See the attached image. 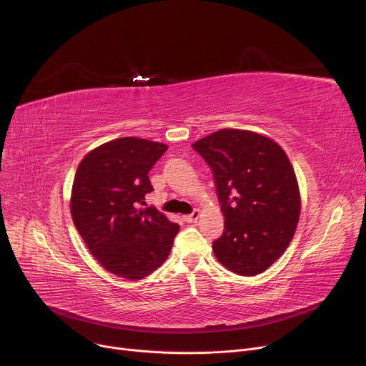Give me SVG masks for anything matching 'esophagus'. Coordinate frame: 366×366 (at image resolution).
Segmentation results:
<instances>
[{
    "instance_id": "1",
    "label": "esophagus",
    "mask_w": 366,
    "mask_h": 366,
    "mask_svg": "<svg viewBox=\"0 0 366 366\" xmlns=\"http://www.w3.org/2000/svg\"><path fill=\"white\" fill-rule=\"evenodd\" d=\"M200 210H194V212L193 214H191V215H185L184 217V221L185 222H188V224H193V222H197V219L200 218Z\"/></svg>"
}]
</instances>
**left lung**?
I'll return each mask as SVG.
<instances>
[{
  "label": "left lung",
  "mask_w": 366,
  "mask_h": 366,
  "mask_svg": "<svg viewBox=\"0 0 366 366\" xmlns=\"http://www.w3.org/2000/svg\"><path fill=\"white\" fill-rule=\"evenodd\" d=\"M193 148L214 170L224 233L217 259L239 276H257L290 246L301 212L300 187L285 149L265 134L221 129Z\"/></svg>",
  "instance_id": "obj_1"
}]
</instances>
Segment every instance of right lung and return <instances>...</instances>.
Returning <instances> with one entry per match:
<instances>
[{
    "mask_svg": "<svg viewBox=\"0 0 366 366\" xmlns=\"http://www.w3.org/2000/svg\"><path fill=\"white\" fill-rule=\"evenodd\" d=\"M167 149L142 138H120L89 151L75 172L71 217L90 254L107 272L139 280L167 259L179 225L142 207L152 189L148 172Z\"/></svg>",
    "mask_w": 366,
    "mask_h": 366,
    "instance_id": "1",
    "label": "right lung"
}]
</instances>
